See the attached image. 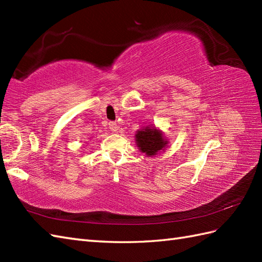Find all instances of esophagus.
<instances>
[{
	"label": "esophagus",
	"instance_id": "obj_1",
	"mask_svg": "<svg viewBox=\"0 0 262 262\" xmlns=\"http://www.w3.org/2000/svg\"><path fill=\"white\" fill-rule=\"evenodd\" d=\"M109 128H110V130L111 132H117V130H118V125H117V122H115V121H110L109 122Z\"/></svg>",
	"mask_w": 262,
	"mask_h": 262
}]
</instances>
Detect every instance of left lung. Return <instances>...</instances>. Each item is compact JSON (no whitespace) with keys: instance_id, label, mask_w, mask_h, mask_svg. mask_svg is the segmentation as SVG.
<instances>
[{"instance_id":"1","label":"left lung","mask_w":262,"mask_h":262,"mask_svg":"<svg viewBox=\"0 0 262 262\" xmlns=\"http://www.w3.org/2000/svg\"><path fill=\"white\" fill-rule=\"evenodd\" d=\"M135 142L138 149L147 157H154L168 147L169 140L164 133L155 125L144 126L135 134Z\"/></svg>"}]
</instances>
